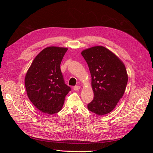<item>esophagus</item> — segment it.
Masks as SVG:
<instances>
[{
	"label": "esophagus",
	"instance_id": "1",
	"mask_svg": "<svg viewBox=\"0 0 153 153\" xmlns=\"http://www.w3.org/2000/svg\"><path fill=\"white\" fill-rule=\"evenodd\" d=\"M80 89V87L79 85H76V86L73 87L74 91H78V90H79Z\"/></svg>",
	"mask_w": 153,
	"mask_h": 153
}]
</instances>
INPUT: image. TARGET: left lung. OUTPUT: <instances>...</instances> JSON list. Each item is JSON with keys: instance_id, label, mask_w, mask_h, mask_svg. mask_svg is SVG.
I'll list each match as a JSON object with an SVG mask.
<instances>
[{"instance_id": "left-lung-1", "label": "left lung", "mask_w": 153, "mask_h": 153, "mask_svg": "<svg viewBox=\"0 0 153 153\" xmlns=\"http://www.w3.org/2000/svg\"><path fill=\"white\" fill-rule=\"evenodd\" d=\"M91 75L94 99L87 105L93 113L103 115L115 108L126 90L128 76L124 63L116 55L102 46L82 52Z\"/></svg>"}]
</instances>
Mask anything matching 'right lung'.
Segmentation results:
<instances>
[{
  "instance_id": "1",
  "label": "right lung",
  "mask_w": 153,
  "mask_h": 153,
  "mask_svg": "<svg viewBox=\"0 0 153 153\" xmlns=\"http://www.w3.org/2000/svg\"><path fill=\"white\" fill-rule=\"evenodd\" d=\"M68 48L49 47L38 54L25 78L27 96L36 107L50 115L62 109L71 88L64 84L61 62Z\"/></svg>"
}]
</instances>
